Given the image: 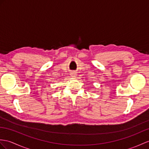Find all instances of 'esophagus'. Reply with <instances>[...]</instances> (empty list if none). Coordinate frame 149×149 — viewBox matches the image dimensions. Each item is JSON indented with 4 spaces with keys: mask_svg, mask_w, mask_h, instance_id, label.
Listing matches in <instances>:
<instances>
[{
    "mask_svg": "<svg viewBox=\"0 0 149 149\" xmlns=\"http://www.w3.org/2000/svg\"><path fill=\"white\" fill-rule=\"evenodd\" d=\"M71 76L72 77H76V72H71Z\"/></svg>",
    "mask_w": 149,
    "mask_h": 149,
    "instance_id": "1",
    "label": "esophagus"
}]
</instances>
